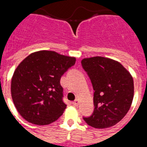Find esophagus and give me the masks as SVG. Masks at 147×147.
<instances>
[{
  "label": "esophagus",
  "mask_w": 147,
  "mask_h": 147,
  "mask_svg": "<svg viewBox=\"0 0 147 147\" xmlns=\"http://www.w3.org/2000/svg\"><path fill=\"white\" fill-rule=\"evenodd\" d=\"M79 99H76L75 101H74L73 102H72V104H73V105H75V106H77V105H79Z\"/></svg>",
  "instance_id": "1"
}]
</instances>
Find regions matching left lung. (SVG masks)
<instances>
[{
    "label": "left lung",
    "mask_w": 147,
    "mask_h": 147,
    "mask_svg": "<svg viewBox=\"0 0 147 147\" xmlns=\"http://www.w3.org/2000/svg\"><path fill=\"white\" fill-rule=\"evenodd\" d=\"M81 64L94 90L93 114L83 120L95 128L114 126L124 117L132 103L131 75L120 63L110 58H84Z\"/></svg>",
    "instance_id": "obj_1"
}]
</instances>
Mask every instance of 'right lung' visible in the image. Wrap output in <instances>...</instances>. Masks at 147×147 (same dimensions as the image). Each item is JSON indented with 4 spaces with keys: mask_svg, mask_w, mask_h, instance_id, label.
<instances>
[{
    "mask_svg": "<svg viewBox=\"0 0 147 147\" xmlns=\"http://www.w3.org/2000/svg\"><path fill=\"white\" fill-rule=\"evenodd\" d=\"M75 63V57L48 50L25 58L15 70L11 83V98L21 117L37 125L57 120L67 106L61 78Z\"/></svg>",
    "mask_w": 147,
    "mask_h": 147,
    "instance_id": "right-lung-1",
    "label": "right lung"
}]
</instances>
